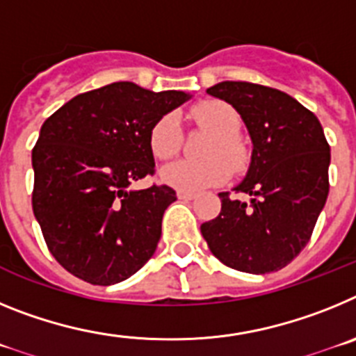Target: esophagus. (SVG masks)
Returning <instances> with one entry per match:
<instances>
[{"instance_id":"esophagus-1","label":"esophagus","mask_w":356,"mask_h":356,"mask_svg":"<svg viewBox=\"0 0 356 356\" xmlns=\"http://www.w3.org/2000/svg\"><path fill=\"white\" fill-rule=\"evenodd\" d=\"M178 197L180 200H194L196 193H191V191H178Z\"/></svg>"}]
</instances>
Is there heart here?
Returning a JSON list of instances; mask_svg holds the SVG:
<instances>
[{
  "mask_svg": "<svg viewBox=\"0 0 356 356\" xmlns=\"http://www.w3.org/2000/svg\"><path fill=\"white\" fill-rule=\"evenodd\" d=\"M197 127L212 131L205 149V160H176L162 169V181L180 191H201L225 184L234 169L246 168L248 149L238 139L241 118L237 110L225 102H201L191 108ZM151 153L159 160H169L180 151L181 130L175 114H165L149 130ZM230 163L228 164L227 162Z\"/></svg>",
  "mask_w": 356,
  "mask_h": 356,
  "instance_id": "heart-1",
  "label": "heart"
}]
</instances>
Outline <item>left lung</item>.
<instances>
[{"label": "left lung", "mask_w": 356, "mask_h": 356, "mask_svg": "<svg viewBox=\"0 0 356 356\" xmlns=\"http://www.w3.org/2000/svg\"><path fill=\"white\" fill-rule=\"evenodd\" d=\"M207 92L241 114L253 140L246 178L235 187L250 203L221 193V212L201 225L210 251L237 271H278L301 253L328 197L330 144L319 119L266 85L221 81Z\"/></svg>", "instance_id": "obj_1"}]
</instances>
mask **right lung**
<instances>
[{
	"label": "right lung",
	"instance_id": "add662e5",
	"mask_svg": "<svg viewBox=\"0 0 356 356\" xmlns=\"http://www.w3.org/2000/svg\"><path fill=\"white\" fill-rule=\"evenodd\" d=\"M187 99L180 90L115 81L78 94L44 121L31 151V207L65 271L112 285L153 257L176 193L168 185H128L155 175L151 127Z\"/></svg>",
	"mask_w": 356,
	"mask_h": 356
}]
</instances>
